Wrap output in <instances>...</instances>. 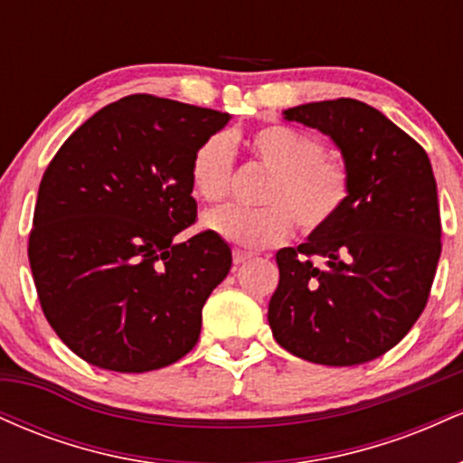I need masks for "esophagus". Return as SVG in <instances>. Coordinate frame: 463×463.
<instances>
[{
    "label": "esophagus",
    "mask_w": 463,
    "mask_h": 463,
    "mask_svg": "<svg viewBox=\"0 0 463 463\" xmlns=\"http://www.w3.org/2000/svg\"><path fill=\"white\" fill-rule=\"evenodd\" d=\"M252 257H254V254L252 252H246V250H232V261H235V265L246 263Z\"/></svg>",
    "instance_id": "34e87169"
}]
</instances>
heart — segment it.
<instances>
[{"label":"heart","mask_w":463,"mask_h":463,"mask_svg":"<svg viewBox=\"0 0 463 463\" xmlns=\"http://www.w3.org/2000/svg\"><path fill=\"white\" fill-rule=\"evenodd\" d=\"M254 161L269 169L259 202L261 209L222 206L204 215L202 224L237 246L261 250L285 243L298 224L317 232L342 213L350 195V169L335 154L324 152L316 137L285 124L263 126L248 139ZM235 152L226 132L206 137L189 165L191 189L204 202L228 195Z\"/></svg>","instance_id":"1"}]
</instances>
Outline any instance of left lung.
Instances as JSON below:
<instances>
[{
    "label": "left lung",
    "mask_w": 463,
    "mask_h": 463,
    "mask_svg": "<svg viewBox=\"0 0 463 463\" xmlns=\"http://www.w3.org/2000/svg\"><path fill=\"white\" fill-rule=\"evenodd\" d=\"M283 115L331 137L350 169V195L331 224L276 252L269 328L300 359L365 364L394 348L427 307L442 252L431 163L420 143L359 99L300 104Z\"/></svg>",
    "instance_id": "8db88e82"
}]
</instances>
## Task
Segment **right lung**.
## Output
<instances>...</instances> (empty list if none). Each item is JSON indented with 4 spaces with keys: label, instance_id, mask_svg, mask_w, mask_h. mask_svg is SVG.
Segmentation results:
<instances>
[{
    "label": "right lung",
    "instance_id": "add662e5",
    "mask_svg": "<svg viewBox=\"0 0 463 463\" xmlns=\"http://www.w3.org/2000/svg\"><path fill=\"white\" fill-rule=\"evenodd\" d=\"M228 113L137 93L89 117L47 165L28 259L47 322L80 359L113 372L176 364L232 265L195 222L189 165Z\"/></svg>",
    "mask_w": 463,
    "mask_h": 463
}]
</instances>
